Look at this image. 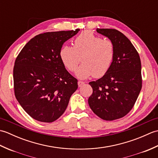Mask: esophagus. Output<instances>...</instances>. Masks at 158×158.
Returning <instances> with one entry per match:
<instances>
[{"instance_id":"obj_1","label":"esophagus","mask_w":158,"mask_h":158,"mask_svg":"<svg viewBox=\"0 0 158 158\" xmlns=\"http://www.w3.org/2000/svg\"><path fill=\"white\" fill-rule=\"evenodd\" d=\"M84 82L83 81H78V86L79 87H81V86H82L83 84H84Z\"/></svg>"}]
</instances>
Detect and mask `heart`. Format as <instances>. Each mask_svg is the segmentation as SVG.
Wrapping results in <instances>:
<instances>
[{
  "mask_svg": "<svg viewBox=\"0 0 158 158\" xmlns=\"http://www.w3.org/2000/svg\"><path fill=\"white\" fill-rule=\"evenodd\" d=\"M114 54L115 48L110 40L102 39L89 31L77 36L73 47L64 45L60 52L64 65L72 72L76 70L81 56L83 63L76 71V75L81 79L105 75L111 66Z\"/></svg>",
  "mask_w": 158,
  "mask_h": 158,
  "instance_id": "obj_1",
  "label": "heart"
}]
</instances>
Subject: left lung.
<instances>
[{
	"mask_svg": "<svg viewBox=\"0 0 158 158\" xmlns=\"http://www.w3.org/2000/svg\"><path fill=\"white\" fill-rule=\"evenodd\" d=\"M96 32L113 43L115 54L105 75L89 84L93 89L89 107L100 118H122L132 109L142 88L141 62L138 52L123 33L115 29L97 28Z\"/></svg>",
	"mask_w": 158,
	"mask_h": 158,
	"instance_id": "1",
	"label": "left lung"
}]
</instances>
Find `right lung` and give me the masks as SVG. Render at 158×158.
I'll return each instance as SVG.
<instances>
[{
    "mask_svg": "<svg viewBox=\"0 0 158 158\" xmlns=\"http://www.w3.org/2000/svg\"><path fill=\"white\" fill-rule=\"evenodd\" d=\"M80 31L45 32L35 36L15 60L13 83L15 98L28 115L39 122L58 119L78 88L60 57L64 43Z\"/></svg>",
    "mask_w": 158,
    "mask_h": 158,
    "instance_id": "obj_1",
    "label": "right lung"
}]
</instances>
